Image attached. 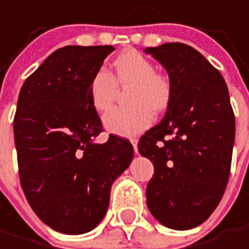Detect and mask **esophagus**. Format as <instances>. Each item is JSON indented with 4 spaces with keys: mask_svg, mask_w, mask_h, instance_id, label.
I'll list each match as a JSON object with an SVG mask.
<instances>
[{
    "mask_svg": "<svg viewBox=\"0 0 249 249\" xmlns=\"http://www.w3.org/2000/svg\"><path fill=\"white\" fill-rule=\"evenodd\" d=\"M130 142H132V145H133V149H135V152H138V138H136V136L130 138Z\"/></svg>",
    "mask_w": 249,
    "mask_h": 249,
    "instance_id": "obj_1",
    "label": "esophagus"
}]
</instances>
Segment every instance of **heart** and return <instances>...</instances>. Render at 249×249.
I'll use <instances>...</instances> for the list:
<instances>
[{
    "label": "heart",
    "instance_id": "1",
    "mask_svg": "<svg viewBox=\"0 0 249 249\" xmlns=\"http://www.w3.org/2000/svg\"><path fill=\"white\" fill-rule=\"evenodd\" d=\"M130 104L116 107L104 117L110 132L133 135L152 122V111L167 108L172 98V82L166 74L155 71V64L136 50L122 53L113 63L110 73L98 70L89 83V98L94 108L104 113L111 108L117 97V85H127Z\"/></svg>",
    "mask_w": 249,
    "mask_h": 249
}]
</instances>
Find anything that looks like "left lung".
Returning <instances> with one entry per match:
<instances>
[{"instance_id": "8db88e82", "label": "left lung", "mask_w": 249, "mask_h": 249, "mask_svg": "<svg viewBox=\"0 0 249 249\" xmlns=\"http://www.w3.org/2000/svg\"><path fill=\"white\" fill-rule=\"evenodd\" d=\"M145 53L159 60L172 82L163 120L138 142L154 164L146 205L161 225L186 231L205 222L228 186L235 142V114L220 71L186 44Z\"/></svg>"}]
</instances>
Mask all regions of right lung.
<instances>
[{"label": "right lung", "mask_w": 249, "mask_h": 249, "mask_svg": "<svg viewBox=\"0 0 249 249\" xmlns=\"http://www.w3.org/2000/svg\"><path fill=\"white\" fill-rule=\"evenodd\" d=\"M113 50L63 47L18 94L13 123L21 189L39 219L61 233H86L103 220L111 185L133 159L126 138L94 142L104 129L89 83Z\"/></svg>", "instance_id": "1"}]
</instances>
